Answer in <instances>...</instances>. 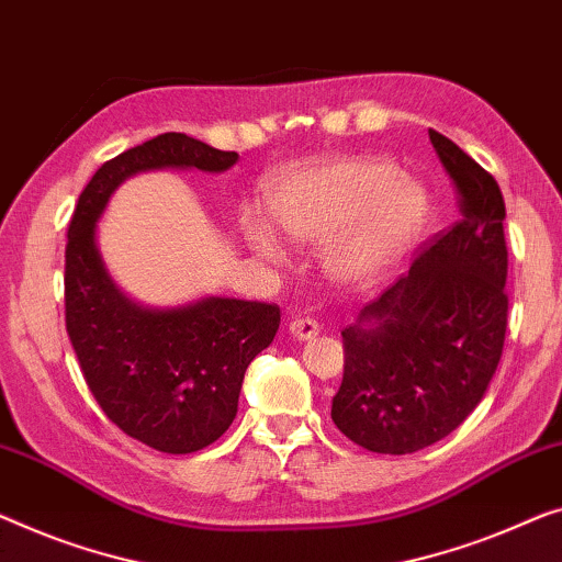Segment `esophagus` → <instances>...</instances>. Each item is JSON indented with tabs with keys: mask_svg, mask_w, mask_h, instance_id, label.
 <instances>
[{
	"mask_svg": "<svg viewBox=\"0 0 562 562\" xmlns=\"http://www.w3.org/2000/svg\"><path fill=\"white\" fill-rule=\"evenodd\" d=\"M290 333L292 338L297 340H313L321 335V325H317V321H313V317H295V321L290 323Z\"/></svg>",
	"mask_w": 562,
	"mask_h": 562,
	"instance_id": "34e87169",
	"label": "esophagus"
}]
</instances>
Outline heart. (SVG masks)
<instances>
[{
    "mask_svg": "<svg viewBox=\"0 0 562 562\" xmlns=\"http://www.w3.org/2000/svg\"><path fill=\"white\" fill-rule=\"evenodd\" d=\"M274 227L297 247H321L323 267L342 284H371L412 249L429 194L389 158H330L292 169L267 191ZM241 234L259 257L282 262L270 222L241 214Z\"/></svg>",
    "mask_w": 562,
    "mask_h": 562,
    "instance_id": "obj_1",
    "label": "heart"
}]
</instances>
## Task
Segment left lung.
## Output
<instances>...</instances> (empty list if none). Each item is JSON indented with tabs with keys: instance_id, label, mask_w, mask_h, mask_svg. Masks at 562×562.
<instances>
[{
	"instance_id": "left-lung-1",
	"label": "left lung",
	"mask_w": 562,
	"mask_h": 562,
	"mask_svg": "<svg viewBox=\"0 0 562 562\" xmlns=\"http://www.w3.org/2000/svg\"><path fill=\"white\" fill-rule=\"evenodd\" d=\"M457 183L462 220L342 330L333 422L375 454L441 441L480 406L507 330L505 199L454 140L429 131Z\"/></svg>"
}]
</instances>
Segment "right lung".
Instances as JSON below:
<instances>
[{
    "label": "right lung",
    "instance_id": "obj_1",
    "mask_svg": "<svg viewBox=\"0 0 562 562\" xmlns=\"http://www.w3.org/2000/svg\"><path fill=\"white\" fill-rule=\"evenodd\" d=\"M237 161L234 150L161 133L100 166L67 232L65 323L88 389L121 431L166 454H191L229 429L247 366L272 342L280 307L222 295L173 307L138 303L108 272L98 222L131 176L222 173Z\"/></svg>",
    "mask_w": 562,
    "mask_h": 562
}]
</instances>
